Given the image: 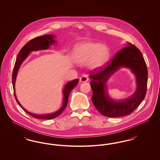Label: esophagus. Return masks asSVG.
Masks as SVG:
<instances>
[{
    "label": "esophagus",
    "instance_id": "1",
    "mask_svg": "<svg viewBox=\"0 0 160 160\" xmlns=\"http://www.w3.org/2000/svg\"><path fill=\"white\" fill-rule=\"evenodd\" d=\"M88 76L86 75H83L80 78V82H88Z\"/></svg>",
    "mask_w": 160,
    "mask_h": 160
}]
</instances>
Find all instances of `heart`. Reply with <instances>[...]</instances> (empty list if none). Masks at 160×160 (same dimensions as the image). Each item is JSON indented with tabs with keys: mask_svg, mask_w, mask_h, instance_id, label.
<instances>
[{
	"mask_svg": "<svg viewBox=\"0 0 160 160\" xmlns=\"http://www.w3.org/2000/svg\"><path fill=\"white\" fill-rule=\"evenodd\" d=\"M110 50L106 46L100 43L89 41L80 44L74 48L73 58L74 61L83 63L89 61L92 68L103 66L110 58Z\"/></svg>",
	"mask_w": 160,
	"mask_h": 160,
	"instance_id": "b5f03b06",
	"label": "heart"
}]
</instances>
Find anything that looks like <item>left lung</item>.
<instances>
[{
  "instance_id": "left-lung-1",
  "label": "left lung",
  "mask_w": 160,
  "mask_h": 160,
  "mask_svg": "<svg viewBox=\"0 0 160 160\" xmlns=\"http://www.w3.org/2000/svg\"><path fill=\"white\" fill-rule=\"evenodd\" d=\"M119 51L104 68H100L90 75L93 92L92 101L99 112L107 117L116 118L130 114L144 99L148 83V69L142 54L130 43ZM130 68L137 78V89L131 96L121 101H114L108 95L105 83L119 68Z\"/></svg>"
}]
</instances>
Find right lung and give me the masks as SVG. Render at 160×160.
Instances as JSON below:
<instances>
[{
	"label": "right lung",
	"mask_w": 160,
	"mask_h": 160,
	"mask_svg": "<svg viewBox=\"0 0 160 160\" xmlns=\"http://www.w3.org/2000/svg\"><path fill=\"white\" fill-rule=\"evenodd\" d=\"M54 35H43L41 37H38L37 38L31 39V41H29L27 44H26L24 46H23V48L20 50L16 59L14 67L13 69L12 82V86H13L15 99L17 103L19 104V106L21 107L28 114L31 115V116L36 119H52L59 116L64 110V109L65 108V107L68 104L69 95L70 92L76 86L77 84L78 83V79L77 78L66 84V85L65 86L64 89L63 91V93L64 95L63 104L59 110L56 111L53 113L47 114H35L32 113L31 112L27 111L25 108H24V107H23V106L20 104V103L18 102V99L17 98L15 92V79H16L18 71L20 68L21 64L23 63V61L25 60V59L29 56L31 52L38 51L41 50H47L49 48L50 46L54 44L56 42V41L54 39Z\"/></svg>",
	"instance_id": "right-lung-1"
}]
</instances>
